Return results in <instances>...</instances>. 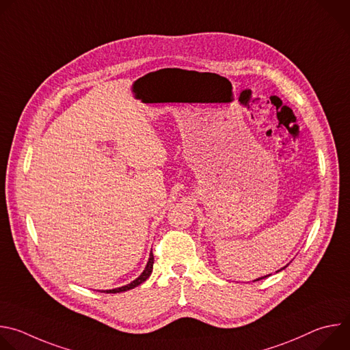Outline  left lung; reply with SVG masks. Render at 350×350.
<instances>
[{
    "label": "left lung",
    "mask_w": 350,
    "mask_h": 350,
    "mask_svg": "<svg viewBox=\"0 0 350 350\" xmlns=\"http://www.w3.org/2000/svg\"><path fill=\"white\" fill-rule=\"evenodd\" d=\"M286 266H288V265H286ZM286 266H285V267H286ZM285 267H282V269H280V270H278V271H281V270H284V269H285ZM278 271H275V273H278ZM269 275H270V274H269ZM269 275H265V277H260V278H258V280H255V281H259V280H262V278H266V277H269Z\"/></svg>",
    "instance_id": "1"
}]
</instances>
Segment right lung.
<instances>
[{
	"label": "right lung",
	"instance_id": "right-lung-1",
	"mask_svg": "<svg viewBox=\"0 0 350 350\" xmlns=\"http://www.w3.org/2000/svg\"><path fill=\"white\" fill-rule=\"evenodd\" d=\"M152 269H154V255H152V251H151V255H149V259H148V263L145 266V270L141 273V275L138 278H135L134 281H131L130 284L124 285V286H120V288H115V289H107V291H101V292H107V293H119V292H124V291H129V289H133L135 286H138L139 284H142L144 281L148 280V277L151 275L152 273Z\"/></svg>",
	"mask_w": 350,
	"mask_h": 350
}]
</instances>
